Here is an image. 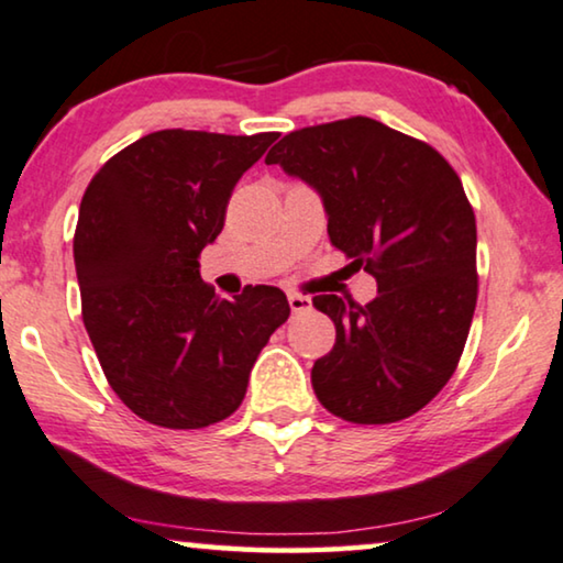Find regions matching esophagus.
Segmentation results:
<instances>
[{
	"label": "esophagus",
	"mask_w": 563,
	"mask_h": 563,
	"mask_svg": "<svg viewBox=\"0 0 563 563\" xmlns=\"http://www.w3.org/2000/svg\"><path fill=\"white\" fill-rule=\"evenodd\" d=\"M287 299H289V307H291V312H295V314L307 312V309L312 307V299L305 297V295H297V291H291Z\"/></svg>",
	"instance_id": "34e87169"
}]
</instances>
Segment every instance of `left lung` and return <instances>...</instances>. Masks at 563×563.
<instances>
[{
    "instance_id": "1",
    "label": "left lung",
    "mask_w": 563,
    "mask_h": 563,
    "mask_svg": "<svg viewBox=\"0 0 563 563\" xmlns=\"http://www.w3.org/2000/svg\"><path fill=\"white\" fill-rule=\"evenodd\" d=\"M266 165L320 192L330 243L378 282L365 307L312 299L338 332L312 368L317 398L353 423L413 417L457 371L477 305V225L460 175L368 117L289 132Z\"/></svg>"
}]
</instances>
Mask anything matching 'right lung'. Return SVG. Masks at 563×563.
<instances>
[{
	"instance_id": "1",
	"label": "right lung",
	"mask_w": 563,
	"mask_h": 563,
	"mask_svg": "<svg viewBox=\"0 0 563 563\" xmlns=\"http://www.w3.org/2000/svg\"><path fill=\"white\" fill-rule=\"evenodd\" d=\"M276 136L162 129L86 187L73 235L80 312L113 394L144 421L202 429L231 417L287 322L282 289L256 284L221 299L198 264L235 183Z\"/></svg>"
}]
</instances>
